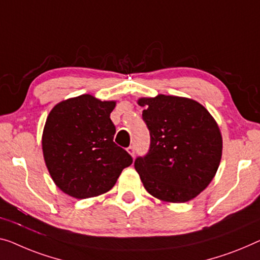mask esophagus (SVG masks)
<instances>
[{
    "instance_id": "obj_1",
    "label": "esophagus",
    "mask_w": 260,
    "mask_h": 260,
    "mask_svg": "<svg viewBox=\"0 0 260 260\" xmlns=\"http://www.w3.org/2000/svg\"><path fill=\"white\" fill-rule=\"evenodd\" d=\"M127 152H128V153L131 154V156H132V157H134V156H135V149H134V147H133V146H129L128 148H127Z\"/></svg>"
}]
</instances>
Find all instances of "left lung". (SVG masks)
<instances>
[{"instance_id":"8db88e82","label":"left lung","mask_w":260,"mask_h":260,"mask_svg":"<svg viewBox=\"0 0 260 260\" xmlns=\"http://www.w3.org/2000/svg\"><path fill=\"white\" fill-rule=\"evenodd\" d=\"M149 150L135 158L143 187L165 202L183 203L208 187L222 157V135L207 108L192 99L140 98Z\"/></svg>"}]
</instances>
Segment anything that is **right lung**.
I'll list each match as a JSON object with an SVG mask.
<instances>
[{
    "instance_id": "obj_1",
    "label": "right lung",
    "mask_w": 260,
    "mask_h": 260,
    "mask_svg": "<svg viewBox=\"0 0 260 260\" xmlns=\"http://www.w3.org/2000/svg\"><path fill=\"white\" fill-rule=\"evenodd\" d=\"M114 107L115 102L83 94L57 104L48 115L42 137L45 165L57 187L75 199L111 190L133 162L113 141Z\"/></svg>"
}]
</instances>
